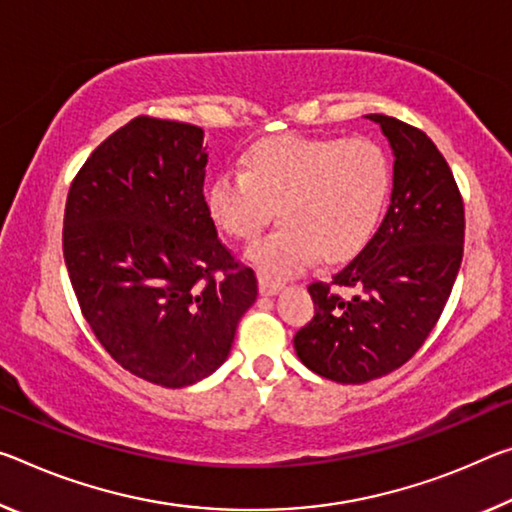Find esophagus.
<instances>
[{"mask_svg":"<svg viewBox=\"0 0 512 512\" xmlns=\"http://www.w3.org/2000/svg\"><path fill=\"white\" fill-rule=\"evenodd\" d=\"M257 285H259V294L262 296H275L282 289V282H273L269 278H264V275H259Z\"/></svg>","mask_w":512,"mask_h":512,"instance_id":"1","label":"esophagus"}]
</instances>
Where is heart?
<instances>
[{
    "instance_id": "b5f03b06",
    "label": "heart",
    "mask_w": 512,
    "mask_h": 512,
    "mask_svg": "<svg viewBox=\"0 0 512 512\" xmlns=\"http://www.w3.org/2000/svg\"><path fill=\"white\" fill-rule=\"evenodd\" d=\"M389 193L392 164L376 141L285 134L253 145L243 170H221L209 184L207 209L227 237L250 241L278 207L280 225L246 257L266 278L282 280L319 255L326 264L360 255Z\"/></svg>"
}]
</instances>
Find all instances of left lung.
Returning <instances> with one entry per match:
<instances>
[{"label": "left lung", "mask_w": 512, "mask_h": 512, "mask_svg": "<svg viewBox=\"0 0 512 512\" xmlns=\"http://www.w3.org/2000/svg\"><path fill=\"white\" fill-rule=\"evenodd\" d=\"M367 118L392 145V202L362 253L307 287L314 319L294 337L307 369L344 385L387 376L419 351L451 296L465 243V205L435 143L392 116Z\"/></svg>", "instance_id": "left-lung-1"}]
</instances>
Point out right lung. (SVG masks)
Segmentation results:
<instances>
[{"label": "right lung", "mask_w": 512, "mask_h": 512, "mask_svg": "<svg viewBox=\"0 0 512 512\" xmlns=\"http://www.w3.org/2000/svg\"><path fill=\"white\" fill-rule=\"evenodd\" d=\"M202 129L139 116L102 141L70 184L63 257L81 314L120 367L180 389L230 355L257 298L209 216Z\"/></svg>", "instance_id": "1"}]
</instances>
